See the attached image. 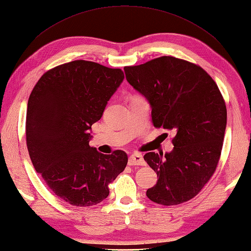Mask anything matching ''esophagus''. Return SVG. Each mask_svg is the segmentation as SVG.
Listing matches in <instances>:
<instances>
[{"label":"esophagus","mask_w":251,"mask_h":251,"mask_svg":"<svg viewBox=\"0 0 251 251\" xmlns=\"http://www.w3.org/2000/svg\"><path fill=\"white\" fill-rule=\"evenodd\" d=\"M127 163H129L130 166L133 165H144L145 164V161L143 155L140 153H133L129 157V161H127Z\"/></svg>","instance_id":"esophagus-1"}]
</instances>
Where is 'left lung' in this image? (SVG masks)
I'll use <instances>...</instances> for the list:
<instances>
[{
  "instance_id": "1",
  "label": "left lung",
  "mask_w": 251,
  "mask_h": 251,
  "mask_svg": "<svg viewBox=\"0 0 251 251\" xmlns=\"http://www.w3.org/2000/svg\"><path fill=\"white\" fill-rule=\"evenodd\" d=\"M126 80L151 105L155 127L175 133L171 152H147L144 160L158 181L150 201L171 206L194 198L218 165L226 126L225 99L201 66L171 55L125 66Z\"/></svg>"
}]
</instances>
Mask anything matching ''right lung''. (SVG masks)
I'll list each match as a JSON object with an SVG mask.
<instances>
[{
    "mask_svg": "<svg viewBox=\"0 0 251 251\" xmlns=\"http://www.w3.org/2000/svg\"><path fill=\"white\" fill-rule=\"evenodd\" d=\"M124 78L121 69L75 60L47 71L30 94L25 135L33 166L71 205L102 202L109 183L126 169L125 151L103 154L89 146L91 126Z\"/></svg>",
    "mask_w": 251,
    "mask_h": 251,
    "instance_id": "add662e5",
    "label": "right lung"
}]
</instances>
